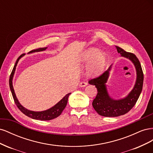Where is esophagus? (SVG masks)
Wrapping results in <instances>:
<instances>
[{"instance_id": "1", "label": "esophagus", "mask_w": 153, "mask_h": 153, "mask_svg": "<svg viewBox=\"0 0 153 153\" xmlns=\"http://www.w3.org/2000/svg\"><path fill=\"white\" fill-rule=\"evenodd\" d=\"M87 84H88V83L87 82H82L80 83L79 86L81 87H84L87 86Z\"/></svg>"}]
</instances>
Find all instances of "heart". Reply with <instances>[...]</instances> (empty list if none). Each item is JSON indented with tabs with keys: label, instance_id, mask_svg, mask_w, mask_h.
Returning <instances> with one entry per match:
<instances>
[{
	"label": "heart",
	"instance_id": "heart-1",
	"mask_svg": "<svg viewBox=\"0 0 153 153\" xmlns=\"http://www.w3.org/2000/svg\"><path fill=\"white\" fill-rule=\"evenodd\" d=\"M107 56L105 52H100L97 48H90L83 52L79 58L82 64L91 62L87 69V75L94 76L100 75L103 71L106 66Z\"/></svg>",
	"mask_w": 153,
	"mask_h": 153
}]
</instances>
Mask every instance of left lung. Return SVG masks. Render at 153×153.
Here are the masks:
<instances>
[{"instance_id":"1","label":"left lung","mask_w":153,"mask_h":153,"mask_svg":"<svg viewBox=\"0 0 153 153\" xmlns=\"http://www.w3.org/2000/svg\"><path fill=\"white\" fill-rule=\"evenodd\" d=\"M116 48L121 57L129 59L134 64L137 78L130 92L124 98L119 100H115L109 95L106 84L112 64L101 76L89 80V84L95 85L98 90V94L92 101V106L97 113L104 117H118L128 113L135 106L142 90L143 74L138 58L135 54L127 52L119 47Z\"/></svg>"}]
</instances>
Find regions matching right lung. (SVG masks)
<instances>
[{
  "mask_svg": "<svg viewBox=\"0 0 153 153\" xmlns=\"http://www.w3.org/2000/svg\"><path fill=\"white\" fill-rule=\"evenodd\" d=\"M47 47L39 48L38 49L32 50L28 53H32L34 52H41V51H45L47 50ZM24 54L21 55L20 56L18 57V59L16 60V62L15 64V66H14V68L13 69V71L11 72L10 78V89L11 91L14 101H15L17 107L20 109V110L23 114H24L25 115H27V116H28V117H29L32 119H34L41 120V121H49V120H52V119H53L57 117L58 116H59V115L61 114L62 112L66 106L68 97L69 95L71 94V93L67 94L61 100H60L57 104H55L53 106H52V107H51L50 108H49L48 110L41 111V112H35V111L29 110L28 109L25 108L20 103L19 101L18 100L16 96V94H15V91H14L13 86V79L14 75H15V72L16 70V67L17 66V64H18V61H19V60L23 56H24Z\"/></svg>",
  "mask_w": 153,
  "mask_h": 153,
  "instance_id": "add662e5",
  "label": "right lung"
}]
</instances>
